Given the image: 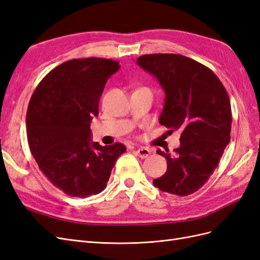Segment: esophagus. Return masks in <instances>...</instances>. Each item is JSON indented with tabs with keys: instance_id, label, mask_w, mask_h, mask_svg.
<instances>
[{
	"instance_id": "1",
	"label": "esophagus",
	"mask_w": 260,
	"mask_h": 260,
	"mask_svg": "<svg viewBox=\"0 0 260 260\" xmlns=\"http://www.w3.org/2000/svg\"><path fill=\"white\" fill-rule=\"evenodd\" d=\"M137 154L140 158H146V157H148L149 154H151V149H148L146 147H140L137 149Z\"/></svg>"
}]
</instances>
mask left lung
Returning a JSON list of instances; mask_svg holds the SVG:
<instances>
[{
	"mask_svg": "<svg viewBox=\"0 0 260 260\" xmlns=\"http://www.w3.org/2000/svg\"><path fill=\"white\" fill-rule=\"evenodd\" d=\"M137 62L166 94L159 123L181 131L174 154L157 151L167 159V171L153 184L162 192L190 195L207 182L230 142L229 95L211 69L183 55L146 54Z\"/></svg>",
	"mask_w": 260,
	"mask_h": 260,
	"instance_id": "obj_1",
	"label": "left lung"
}]
</instances>
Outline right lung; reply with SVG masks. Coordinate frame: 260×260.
Listing matches in <instances>:
<instances>
[{
	"label": "right lung",
	"instance_id": "obj_1",
	"mask_svg": "<svg viewBox=\"0 0 260 260\" xmlns=\"http://www.w3.org/2000/svg\"><path fill=\"white\" fill-rule=\"evenodd\" d=\"M120 68L112 59L89 57L62 62L46 75L30 99L27 139L39 168L53 185L74 198L106 187L121 143L92 142L90 122L107 79Z\"/></svg>",
	"mask_w": 260,
	"mask_h": 260
}]
</instances>
